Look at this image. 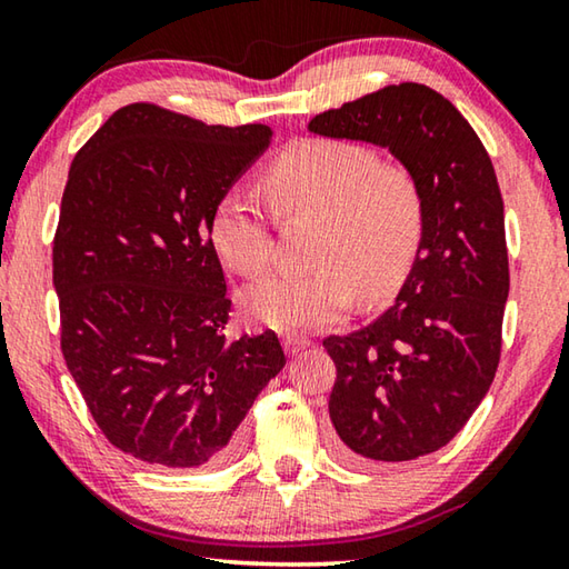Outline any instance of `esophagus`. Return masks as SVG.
I'll return each instance as SVG.
<instances>
[{
	"label": "esophagus",
	"instance_id": "1",
	"mask_svg": "<svg viewBox=\"0 0 569 569\" xmlns=\"http://www.w3.org/2000/svg\"><path fill=\"white\" fill-rule=\"evenodd\" d=\"M283 349H286L288 356H298V353H303L306 349H311V341H308V339H291V336H288V339H283Z\"/></svg>",
	"mask_w": 569,
	"mask_h": 569
}]
</instances>
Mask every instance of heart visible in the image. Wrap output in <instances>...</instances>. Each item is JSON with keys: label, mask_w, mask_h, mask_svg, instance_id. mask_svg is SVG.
<instances>
[{"label": "heart", "mask_w": 569, "mask_h": 569, "mask_svg": "<svg viewBox=\"0 0 569 569\" xmlns=\"http://www.w3.org/2000/svg\"><path fill=\"white\" fill-rule=\"evenodd\" d=\"M278 213L321 216L316 271L268 273L248 283L240 303L250 321L281 333L339 323L353 303L397 288L417 256L423 203L411 172L381 162L361 142L311 138L288 148L263 178ZM210 240L228 268L256 273L271 258V226L243 192L228 190L213 208Z\"/></svg>", "instance_id": "obj_1"}]
</instances>
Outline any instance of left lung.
<instances>
[{"mask_svg":"<svg viewBox=\"0 0 569 569\" xmlns=\"http://www.w3.org/2000/svg\"><path fill=\"white\" fill-rule=\"evenodd\" d=\"M308 132L389 150L423 203L421 240L397 301L329 336V413L359 461H409L449 445L492 387L509 296L505 203L485 146L427 84H389L316 114Z\"/></svg>","mask_w":569,"mask_h":569,"instance_id":"1","label":"left lung"}]
</instances>
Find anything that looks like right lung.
Segmentation results:
<instances>
[{"label": "right lung", "mask_w": 569, "mask_h": 569, "mask_svg": "<svg viewBox=\"0 0 569 569\" xmlns=\"http://www.w3.org/2000/svg\"><path fill=\"white\" fill-rule=\"evenodd\" d=\"M268 124L223 128L138 102L77 152L52 250L62 353L112 447L210 469L286 366L273 331L228 343L210 218L263 156Z\"/></svg>", "instance_id": "add662e5"}]
</instances>
